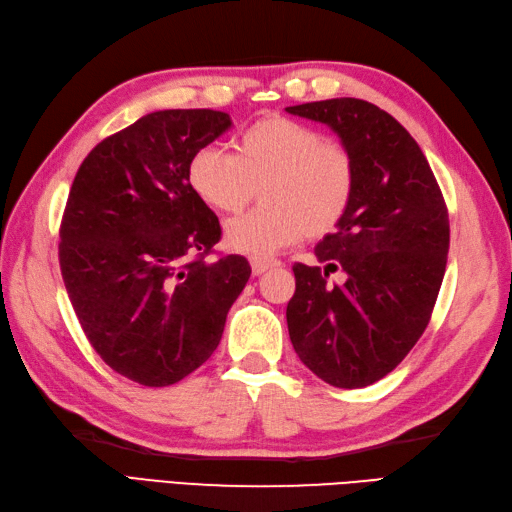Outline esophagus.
Returning <instances> with one entry per match:
<instances>
[{"mask_svg":"<svg viewBox=\"0 0 512 512\" xmlns=\"http://www.w3.org/2000/svg\"><path fill=\"white\" fill-rule=\"evenodd\" d=\"M279 266L277 259H268V257H250V268H253V275H264L266 270Z\"/></svg>","mask_w":512,"mask_h":512,"instance_id":"1","label":"esophagus"}]
</instances>
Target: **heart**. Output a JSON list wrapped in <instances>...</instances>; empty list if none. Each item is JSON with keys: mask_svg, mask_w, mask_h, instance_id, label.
Here are the masks:
<instances>
[{"mask_svg": "<svg viewBox=\"0 0 512 512\" xmlns=\"http://www.w3.org/2000/svg\"><path fill=\"white\" fill-rule=\"evenodd\" d=\"M195 195L220 213H237L262 184L264 206L224 226L237 253L273 255L310 233L321 237L343 220L354 198L350 151L286 116H266L235 138L233 154L202 147L189 160Z\"/></svg>", "mask_w": 512, "mask_h": 512, "instance_id": "b5f03b06", "label": "heart"}]
</instances>
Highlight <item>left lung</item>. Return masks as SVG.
Instances as JSON below:
<instances>
[{"label": "left lung", "instance_id": "1", "mask_svg": "<svg viewBox=\"0 0 512 512\" xmlns=\"http://www.w3.org/2000/svg\"><path fill=\"white\" fill-rule=\"evenodd\" d=\"M325 123L356 165L350 209L295 264L286 319L301 363L325 383L358 389L387 376L429 325L449 253V211L416 140L394 116L361 99L286 107ZM341 269L343 285H330Z\"/></svg>", "mask_w": 512, "mask_h": 512}]
</instances>
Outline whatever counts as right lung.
Returning a JSON list of instances; mask_svg holds the SVG:
<instances>
[{
  "instance_id": "obj_1",
  "label": "right lung",
  "mask_w": 512,
  "mask_h": 512,
  "mask_svg": "<svg viewBox=\"0 0 512 512\" xmlns=\"http://www.w3.org/2000/svg\"><path fill=\"white\" fill-rule=\"evenodd\" d=\"M231 125L215 110L151 112L96 145L74 176L63 284L96 354L138 385L195 372L250 277L242 255L204 259L222 228L187 176L195 151Z\"/></svg>"
}]
</instances>
